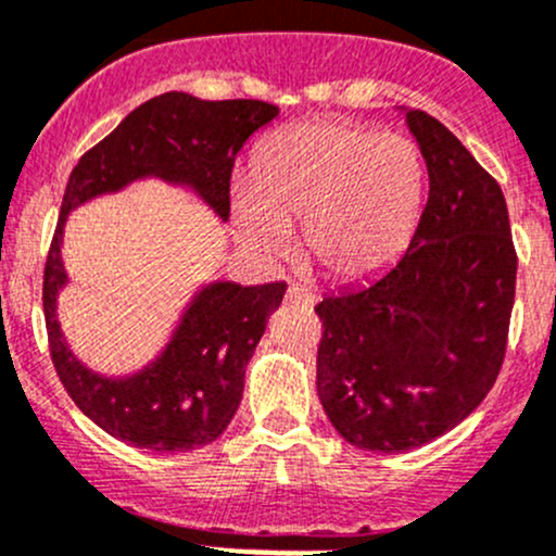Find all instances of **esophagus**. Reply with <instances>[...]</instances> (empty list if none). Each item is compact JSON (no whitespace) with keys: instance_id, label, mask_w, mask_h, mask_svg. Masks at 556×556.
<instances>
[{"instance_id":"obj_1","label":"esophagus","mask_w":556,"mask_h":556,"mask_svg":"<svg viewBox=\"0 0 556 556\" xmlns=\"http://www.w3.org/2000/svg\"><path fill=\"white\" fill-rule=\"evenodd\" d=\"M285 301L288 303H301V306H314V303H317V298H314V293L312 290H306L303 288V285H290L288 288V295H285Z\"/></svg>"}]
</instances>
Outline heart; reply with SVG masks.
<instances>
[{"label": "heart", "instance_id": "1", "mask_svg": "<svg viewBox=\"0 0 556 556\" xmlns=\"http://www.w3.org/2000/svg\"><path fill=\"white\" fill-rule=\"evenodd\" d=\"M426 165L416 140L346 122H303L263 140L237 186V220L263 253H282L303 218V250L338 279L394 261L416 231Z\"/></svg>", "mask_w": 556, "mask_h": 556}]
</instances>
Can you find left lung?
I'll use <instances>...</instances> for the list:
<instances>
[{
	"mask_svg": "<svg viewBox=\"0 0 556 556\" xmlns=\"http://www.w3.org/2000/svg\"><path fill=\"white\" fill-rule=\"evenodd\" d=\"M429 202L407 253L383 277L327 295L317 394L338 434L405 453L477 410L498 378L517 285L504 191L464 143L407 111Z\"/></svg>",
	"mask_w": 556,
	"mask_h": 556,
	"instance_id": "left-lung-1",
	"label": "left lung"
}]
</instances>
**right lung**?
<instances>
[{
    "label": "right lung",
    "instance_id": "1",
    "mask_svg": "<svg viewBox=\"0 0 556 556\" xmlns=\"http://www.w3.org/2000/svg\"><path fill=\"white\" fill-rule=\"evenodd\" d=\"M277 114L274 103L253 98L202 101L189 92H165L130 111L68 175L45 261L47 343L58 378L79 410L127 445L184 453L218 440L242 402L244 367L288 285H207L186 308L160 359L130 378L96 376L68 352L55 317V295L66 285L61 237L68 210L156 175L191 186L226 220L233 160L244 140Z\"/></svg>",
    "mask_w": 556,
    "mask_h": 556
}]
</instances>
